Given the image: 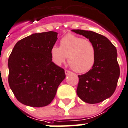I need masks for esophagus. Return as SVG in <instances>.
Segmentation results:
<instances>
[{"label": "esophagus", "instance_id": "34e87169", "mask_svg": "<svg viewBox=\"0 0 128 128\" xmlns=\"http://www.w3.org/2000/svg\"><path fill=\"white\" fill-rule=\"evenodd\" d=\"M70 71H69V70H65V73H66V75H67V74H69V73H70Z\"/></svg>", "mask_w": 128, "mask_h": 128}]
</instances>
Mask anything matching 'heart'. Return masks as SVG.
Here are the masks:
<instances>
[{
	"label": "heart",
	"instance_id": "1",
	"mask_svg": "<svg viewBox=\"0 0 128 128\" xmlns=\"http://www.w3.org/2000/svg\"><path fill=\"white\" fill-rule=\"evenodd\" d=\"M50 55L52 61L58 66L64 63L68 56V62L72 70L84 73L93 67L96 50L92 41L69 34L60 40V47L52 46Z\"/></svg>",
	"mask_w": 128,
	"mask_h": 128
}]
</instances>
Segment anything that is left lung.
Instances as JSON below:
<instances>
[{
  "mask_svg": "<svg viewBox=\"0 0 128 128\" xmlns=\"http://www.w3.org/2000/svg\"><path fill=\"white\" fill-rule=\"evenodd\" d=\"M72 31L89 39L96 50L92 68L86 74L78 75L77 95L86 103H100L112 96L117 86L120 71L116 48L103 35L90 30Z\"/></svg>",
  "mask_w": 128,
  "mask_h": 128,
  "instance_id": "8db88e82",
  "label": "left lung"
}]
</instances>
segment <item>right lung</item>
Segmentation results:
<instances>
[{"label":"right lung","mask_w":128,"mask_h":128,"mask_svg":"<svg viewBox=\"0 0 128 128\" xmlns=\"http://www.w3.org/2000/svg\"><path fill=\"white\" fill-rule=\"evenodd\" d=\"M57 35L53 31L35 33L15 44L8 61V84L20 103L31 107L48 105L66 77L50 55Z\"/></svg>","instance_id":"right-lung-1"}]
</instances>
